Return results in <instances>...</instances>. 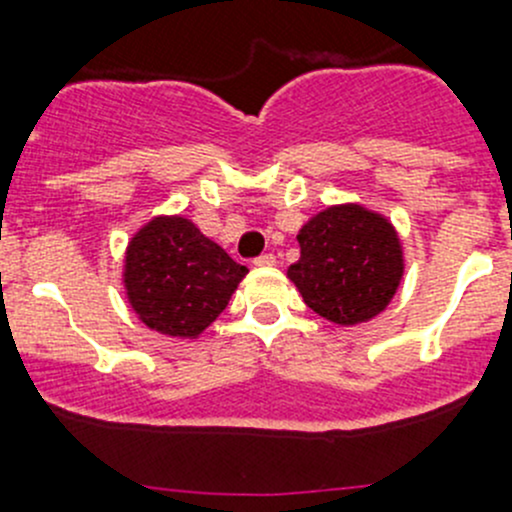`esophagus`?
Returning <instances> with one entry per match:
<instances>
[{
    "instance_id": "esophagus-1",
    "label": "esophagus",
    "mask_w": 512,
    "mask_h": 512,
    "mask_svg": "<svg viewBox=\"0 0 512 512\" xmlns=\"http://www.w3.org/2000/svg\"><path fill=\"white\" fill-rule=\"evenodd\" d=\"M255 265L257 267H272L275 265V255H272V252H262L260 257H255Z\"/></svg>"
}]
</instances>
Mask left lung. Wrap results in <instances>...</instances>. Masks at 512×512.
I'll use <instances>...</instances> for the list:
<instances>
[{
  "instance_id": "8db88e82",
  "label": "left lung",
  "mask_w": 512,
  "mask_h": 512,
  "mask_svg": "<svg viewBox=\"0 0 512 512\" xmlns=\"http://www.w3.org/2000/svg\"><path fill=\"white\" fill-rule=\"evenodd\" d=\"M299 260L289 280L319 317L359 324L376 317L404 275L396 230L361 205H337L299 230Z\"/></svg>"
}]
</instances>
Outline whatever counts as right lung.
<instances>
[{
	"label": "right lung",
	"instance_id": "1",
	"mask_svg": "<svg viewBox=\"0 0 512 512\" xmlns=\"http://www.w3.org/2000/svg\"><path fill=\"white\" fill-rule=\"evenodd\" d=\"M247 267L185 218L151 220L128 245L126 289L138 317L170 337H198L220 317Z\"/></svg>",
	"mask_w": 512,
	"mask_h": 512
}]
</instances>
